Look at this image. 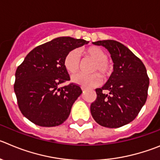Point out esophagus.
<instances>
[{
	"instance_id": "obj_1",
	"label": "esophagus",
	"mask_w": 160,
	"mask_h": 160,
	"mask_svg": "<svg viewBox=\"0 0 160 160\" xmlns=\"http://www.w3.org/2000/svg\"><path fill=\"white\" fill-rule=\"evenodd\" d=\"M82 91H83V92H84V91H85V90H86V89H85V88H84V87H82Z\"/></svg>"
}]
</instances>
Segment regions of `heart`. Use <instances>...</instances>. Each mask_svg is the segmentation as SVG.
I'll use <instances>...</instances> for the list:
<instances>
[{"label": "heart", "instance_id": "obj_1", "mask_svg": "<svg viewBox=\"0 0 160 160\" xmlns=\"http://www.w3.org/2000/svg\"><path fill=\"white\" fill-rule=\"evenodd\" d=\"M82 53L86 58L94 61V63L90 67V72H97L93 74H78L73 76L74 82L86 88L92 87L98 85L101 82V75L102 78L106 79L112 74L113 66L108 60V55L104 50L98 47L92 46L82 50ZM63 65L66 70L70 74H76L80 70L81 60L77 51H69L63 60ZM100 74V76L99 74Z\"/></svg>", "mask_w": 160, "mask_h": 160}]
</instances>
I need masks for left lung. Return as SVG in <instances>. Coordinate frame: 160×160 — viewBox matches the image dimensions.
Masks as SVG:
<instances>
[{"instance_id":"left-lung-1","label":"left lung","mask_w":160,"mask_h":160,"mask_svg":"<svg viewBox=\"0 0 160 160\" xmlns=\"http://www.w3.org/2000/svg\"><path fill=\"white\" fill-rule=\"evenodd\" d=\"M93 43L109 51L114 70L108 82L95 90L97 98L90 105L91 115L103 127L120 128L132 121L146 102L149 86L147 70L138 57L117 41Z\"/></svg>"}]
</instances>
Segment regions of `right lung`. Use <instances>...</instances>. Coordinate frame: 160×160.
Returning a JSON list of instances; mask_svg holds the SVG:
<instances>
[{"label": "right lung", "instance_id": "obj_1", "mask_svg": "<svg viewBox=\"0 0 160 160\" xmlns=\"http://www.w3.org/2000/svg\"><path fill=\"white\" fill-rule=\"evenodd\" d=\"M89 43L82 39L58 37L31 51L16 71L14 91L19 109L35 124L54 127L68 118L82 90L70 83L63 60L69 51Z\"/></svg>", "mask_w": 160, "mask_h": 160}]
</instances>
